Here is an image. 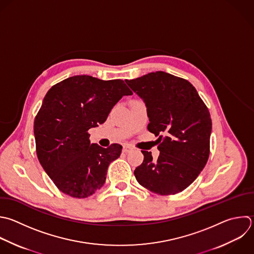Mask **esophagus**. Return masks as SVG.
Segmentation results:
<instances>
[{"mask_svg":"<svg viewBox=\"0 0 254 254\" xmlns=\"http://www.w3.org/2000/svg\"><path fill=\"white\" fill-rule=\"evenodd\" d=\"M132 150V147L131 146H129V145H124V147H123V152L124 153H128V152H130Z\"/></svg>","mask_w":254,"mask_h":254,"instance_id":"esophagus-1","label":"esophagus"}]
</instances>
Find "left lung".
<instances>
[{
    "instance_id": "left-lung-1",
    "label": "left lung",
    "mask_w": 254,
    "mask_h": 254,
    "mask_svg": "<svg viewBox=\"0 0 254 254\" xmlns=\"http://www.w3.org/2000/svg\"><path fill=\"white\" fill-rule=\"evenodd\" d=\"M126 83L144 99L148 130L159 136L158 160L142 151L144 161L134 171L136 180L161 195L183 191L208 160L211 119L206 105L190 82L164 71Z\"/></svg>"
}]
</instances>
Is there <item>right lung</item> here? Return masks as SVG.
<instances>
[{
	"instance_id": "right-lung-1",
	"label": "right lung",
	"mask_w": 254,
	"mask_h": 254,
	"mask_svg": "<svg viewBox=\"0 0 254 254\" xmlns=\"http://www.w3.org/2000/svg\"><path fill=\"white\" fill-rule=\"evenodd\" d=\"M132 91L121 79L75 75L55 84L35 118L38 159L64 193L84 198L100 189L122 146L91 144L88 130L105 122L113 106Z\"/></svg>"
}]
</instances>
